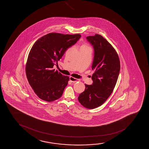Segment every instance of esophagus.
Masks as SVG:
<instances>
[{
  "label": "esophagus",
  "instance_id": "esophagus-1",
  "mask_svg": "<svg viewBox=\"0 0 149 149\" xmlns=\"http://www.w3.org/2000/svg\"><path fill=\"white\" fill-rule=\"evenodd\" d=\"M70 80L72 82H74V83L77 82V81H79L78 79L74 78V77H70Z\"/></svg>",
  "mask_w": 149,
  "mask_h": 149
}]
</instances>
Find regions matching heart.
Listing matches in <instances>:
<instances>
[{"instance_id": "obj_1", "label": "heart", "mask_w": 149, "mask_h": 149, "mask_svg": "<svg viewBox=\"0 0 149 149\" xmlns=\"http://www.w3.org/2000/svg\"><path fill=\"white\" fill-rule=\"evenodd\" d=\"M83 46H86V45H83Z\"/></svg>"}]
</instances>
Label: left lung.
I'll use <instances>...</instances> for the list:
<instances>
[{"mask_svg": "<svg viewBox=\"0 0 149 149\" xmlns=\"http://www.w3.org/2000/svg\"><path fill=\"white\" fill-rule=\"evenodd\" d=\"M94 48V58L91 68L92 85L85 84L86 89L78 100L82 106L94 109L101 106L113 92L120 70V60L114 48L100 35L87 36Z\"/></svg>", "mask_w": 149, "mask_h": 149, "instance_id": "left-lung-1", "label": "left lung"}]
</instances>
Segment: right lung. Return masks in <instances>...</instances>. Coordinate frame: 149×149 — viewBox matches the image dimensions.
Listing matches in <instances>:
<instances>
[{
    "instance_id": "right-lung-1",
    "label": "right lung",
    "mask_w": 149,
    "mask_h": 149,
    "mask_svg": "<svg viewBox=\"0 0 149 149\" xmlns=\"http://www.w3.org/2000/svg\"><path fill=\"white\" fill-rule=\"evenodd\" d=\"M81 37L79 34L51 33L42 37L33 45L26 63V76L40 99L52 102L62 96L70 78L55 70L54 65Z\"/></svg>"
}]
</instances>
